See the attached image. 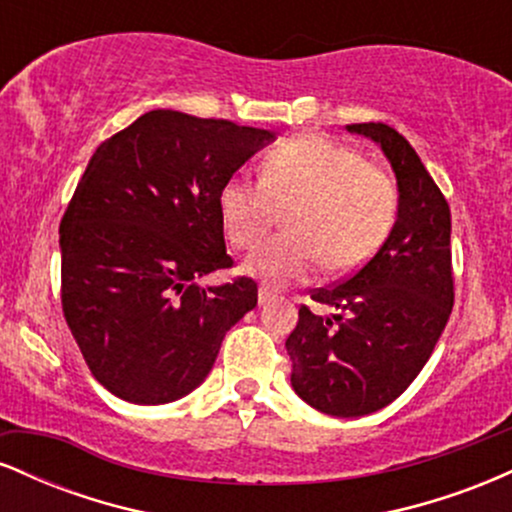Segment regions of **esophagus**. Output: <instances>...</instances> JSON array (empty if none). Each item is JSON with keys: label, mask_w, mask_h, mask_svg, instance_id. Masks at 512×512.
I'll list each match as a JSON object with an SVG mask.
<instances>
[{"label": "esophagus", "mask_w": 512, "mask_h": 512, "mask_svg": "<svg viewBox=\"0 0 512 512\" xmlns=\"http://www.w3.org/2000/svg\"><path fill=\"white\" fill-rule=\"evenodd\" d=\"M274 298V293H272V289H267V286H260V289H257V303L260 305H264V303H269Z\"/></svg>", "instance_id": "obj_1"}]
</instances>
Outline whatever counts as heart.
<instances>
[{"mask_svg": "<svg viewBox=\"0 0 512 512\" xmlns=\"http://www.w3.org/2000/svg\"><path fill=\"white\" fill-rule=\"evenodd\" d=\"M289 233L255 250L245 269L269 286L313 279L330 264L351 272L375 255L397 221V182L351 146L303 134L276 144L262 178L233 175L219 190V216L236 248H252L289 209Z\"/></svg>", "mask_w": 512, "mask_h": 512, "instance_id": "1", "label": "heart"}]
</instances>
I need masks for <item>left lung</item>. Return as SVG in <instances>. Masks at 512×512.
Listing matches in <instances>:
<instances>
[{
	"mask_svg": "<svg viewBox=\"0 0 512 512\" xmlns=\"http://www.w3.org/2000/svg\"><path fill=\"white\" fill-rule=\"evenodd\" d=\"M380 144L397 178L392 233L342 284L313 291L339 315L298 310L286 339L291 385L310 407L330 416H363L387 407L414 383L443 334L452 291L450 207L397 129L383 122L349 125Z\"/></svg>",
	"mask_w": 512,
	"mask_h": 512,
	"instance_id": "8db88e82",
	"label": "left lung"
}]
</instances>
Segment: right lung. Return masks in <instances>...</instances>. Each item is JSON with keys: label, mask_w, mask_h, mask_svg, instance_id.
I'll list each match as a JSON object with an SVG mask.
<instances>
[{"label": "right lung", "mask_w": 512, "mask_h": 512, "mask_svg": "<svg viewBox=\"0 0 512 512\" xmlns=\"http://www.w3.org/2000/svg\"><path fill=\"white\" fill-rule=\"evenodd\" d=\"M274 132L151 110L98 146L60 223L62 310L93 378L132 404L204 383L257 284L233 267L219 190Z\"/></svg>", "instance_id": "obj_1"}]
</instances>
